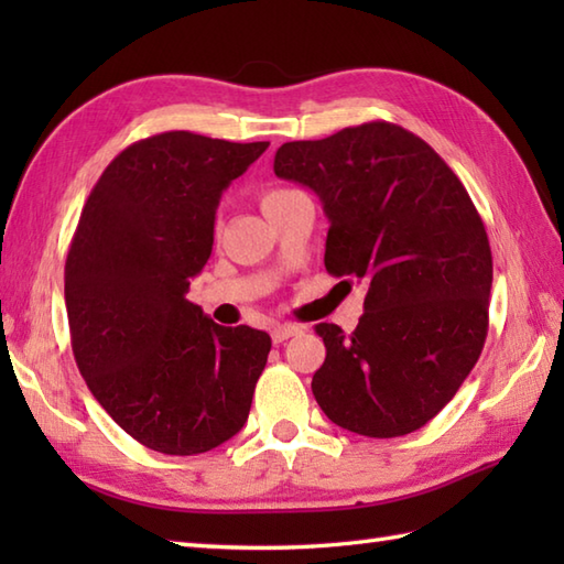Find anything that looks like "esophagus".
Listing matches in <instances>:
<instances>
[{
  "label": "esophagus",
  "instance_id": "esophagus-1",
  "mask_svg": "<svg viewBox=\"0 0 564 564\" xmlns=\"http://www.w3.org/2000/svg\"><path fill=\"white\" fill-rule=\"evenodd\" d=\"M297 332H301V327H295V325H273L271 339H273V344H283L285 339L295 337Z\"/></svg>",
  "mask_w": 564,
  "mask_h": 564
}]
</instances>
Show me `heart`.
Segmentation results:
<instances>
[{"label":"heart","instance_id":"obj_1","mask_svg":"<svg viewBox=\"0 0 564 564\" xmlns=\"http://www.w3.org/2000/svg\"><path fill=\"white\" fill-rule=\"evenodd\" d=\"M283 194H289V191H285V188H271V191H267V194L261 196V208L269 206V203H273L275 198H281Z\"/></svg>","mask_w":564,"mask_h":564}]
</instances>
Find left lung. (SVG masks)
<instances>
[{
	"instance_id": "1",
	"label": "left lung",
	"mask_w": 564,
	"mask_h": 564,
	"mask_svg": "<svg viewBox=\"0 0 564 564\" xmlns=\"http://www.w3.org/2000/svg\"><path fill=\"white\" fill-rule=\"evenodd\" d=\"M275 176L315 191L329 220L325 267L368 283L351 334L319 322L327 358L313 394L334 424L370 438L422 429L482 354L492 251L451 166L394 123L279 148Z\"/></svg>"
}]
</instances>
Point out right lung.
I'll list each match as a JSON object with an SVG mask.
<instances>
[{
    "label": "right lung",
    "instance_id": "obj_1",
    "mask_svg": "<svg viewBox=\"0 0 564 564\" xmlns=\"http://www.w3.org/2000/svg\"><path fill=\"white\" fill-rule=\"evenodd\" d=\"M267 148L152 135L106 166L82 208L65 261L72 351L94 398L152 451L206 453L249 416L271 337L215 325L186 293L223 191Z\"/></svg>",
    "mask_w": 564,
    "mask_h": 564
}]
</instances>
